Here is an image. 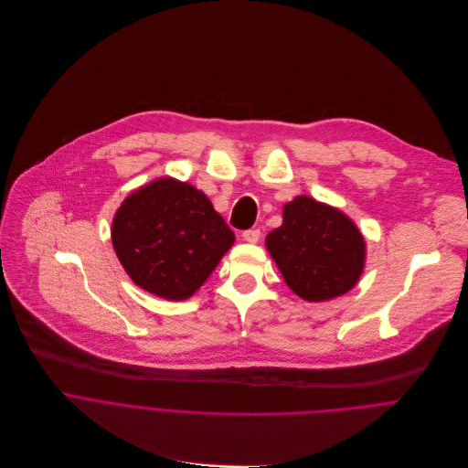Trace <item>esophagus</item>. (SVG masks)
Segmentation results:
<instances>
[{"instance_id":"esophagus-1","label":"esophagus","mask_w":468,"mask_h":468,"mask_svg":"<svg viewBox=\"0 0 468 468\" xmlns=\"http://www.w3.org/2000/svg\"><path fill=\"white\" fill-rule=\"evenodd\" d=\"M260 236H261L260 229H249V230L243 232V239H245L247 243H258Z\"/></svg>"}]
</instances>
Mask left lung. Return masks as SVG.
I'll use <instances>...</instances> for the list:
<instances>
[{
    "instance_id": "1",
    "label": "left lung",
    "mask_w": 468,
    "mask_h": 468,
    "mask_svg": "<svg viewBox=\"0 0 468 468\" xmlns=\"http://www.w3.org/2000/svg\"><path fill=\"white\" fill-rule=\"evenodd\" d=\"M265 245L286 284L304 301L346 293L363 271L361 232L345 214L312 197L301 196L284 207V223L269 232Z\"/></svg>"
}]
</instances>
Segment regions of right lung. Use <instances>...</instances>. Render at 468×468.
<instances>
[{
	"label": "right lung",
	"mask_w": 468,
	"mask_h": 468,
	"mask_svg": "<svg viewBox=\"0 0 468 468\" xmlns=\"http://www.w3.org/2000/svg\"><path fill=\"white\" fill-rule=\"evenodd\" d=\"M114 250L134 284L167 301L192 297L234 243L194 186L158 178L131 194L112 221Z\"/></svg>",
	"instance_id": "right-lung-1"
}]
</instances>
